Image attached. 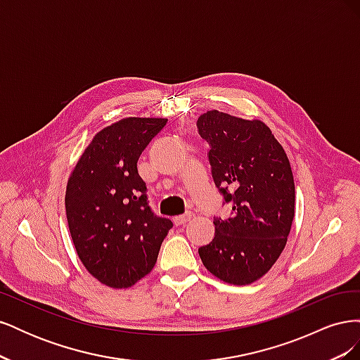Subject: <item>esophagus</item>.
Returning <instances> with one entry per match:
<instances>
[{
  "label": "esophagus",
  "mask_w": 360,
  "mask_h": 360,
  "mask_svg": "<svg viewBox=\"0 0 360 360\" xmlns=\"http://www.w3.org/2000/svg\"><path fill=\"white\" fill-rule=\"evenodd\" d=\"M191 217H192V213L186 212V213L174 217V222H176V225H184V224L191 221Z\"/></svg>",
  "instance_id": "obj_1"
}]
</instances>
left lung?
Instances as JSON below:
<instances>
[{"label":"left lung","instance_id":"1","mask_svg":"<svg viewBox=\"0 0 360 360\" xmlns=\"http://www.w3.org/2000/svg\"><path fill=\"white\" fill-rule=\"evenodd\" d=\"M198 134L209 143L216 188L231 214L214 217L213 240L198 254L212 275L226 284L248 285L271 269L287 245L294 217L290 160L259 120L207 111Z\"/></svg>","mask_w":360,"mask_h":360}]
</instances>
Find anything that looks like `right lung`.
I'll use <instances>...</instances> for the list:
<instances>
[{"mask_svg": "<svg viewBox=\"0 0 360 360\" xmlns=\"http://www.w3.org/2000/svg\"><path fill=\"white\" fill-rule=\"evenodd\" d=\"M167 118L127 117L102 129L76 163L66 214L79 259L102 284L127 288L156 264L172 228L151 212L136 163Z\"/></svg>", "mask_w": 360, "mask_h": 360, "instance_id": "1", "label": "right lung"}]
</instances>
